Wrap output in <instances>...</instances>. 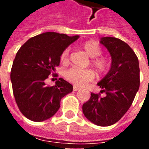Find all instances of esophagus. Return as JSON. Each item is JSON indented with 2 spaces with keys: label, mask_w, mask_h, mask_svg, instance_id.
I'll list each match as a JSON object with an SVG mask.
<instances>
[{
  "label": "esophagus",
  "mask_w": 149,
  "mask_h": 149,
  "mask_svg": "<svg viewBox=\"0 0 149 149\" xmlns=\"http://www.w3.org/2000/svg\"><path fill=\"white\" fill-rule=\"evenodd\" d=\"M73 90H74V91L80 90V88L77 87V86H73Z\"/></svg>",
  "instance_id": "obj_1"
}]
</instances>
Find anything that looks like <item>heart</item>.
<instances>
[{"label":"heart","mask_w":149,"mask_h":149,"mask_svg":"<svg viewBox=\"0 0 149 149\" xmlns=\"http://www.w3.org/2000/svg\"><path fill=\"white\" fill-rule=\"evenodd\" d=\"M82 49L85 53L92 60V65L99 72H104L109 67L108 61L104 58L99 57L102 52L99 44L94 40H88L82 45ZM69 60V49H65L61 55V61L63 63H68ZM65 78L76 86H84V84L91 81L94 77V74L90 69H79L71 68L65 72Z\"/></svg>","instance_id":"b5f03b06"}]
</instances>
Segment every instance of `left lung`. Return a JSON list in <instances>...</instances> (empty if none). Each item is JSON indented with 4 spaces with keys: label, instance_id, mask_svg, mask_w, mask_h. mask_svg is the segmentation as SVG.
<instances>
[{
    "label": "left lung",
    "instance_id": "8db88e82",
    "mask_svg": "<svg viewBox=\"0 0 149 149\" xmlns=\"http://www.w3.org/2000/svg\"><path fill=\"white\" fill-rule=\"evenodd\" d=\"M100 43L109 52L111 67L97 85L105 93H91L82 106L84 116L98 126H109L125 115L132 104L140 87V68L136 55L128 44L116 37L100 38Z\"/></svg>",
    "mask_w": 149,
    "mask_h": 149
}]
</instances>
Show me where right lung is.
I'll use <instances>...</instances> for the list:
<instances>
[{
  "mask_svg": "<svg viewBox=\"0 0 149 149\" xmlns=\"http://www.w3.org/2000/svg\"><path fill=\"white\" fill-rule=\"evenodd\" d=\"M79 36L47 32L28 40L17 52L11 79L15 100L22 114L33 121L48 120L57 112L62 97L72 92V85L60 78L53 86L45 80L54 74L61 55Z\"/></svg>",
  "mask_w": 149,
  "mask_h": 149,
  "instance_id": "1",
  "label": "right lung"
}]
</instances>
